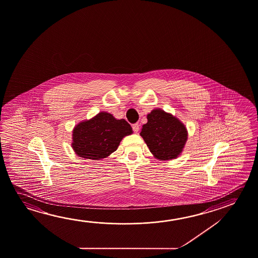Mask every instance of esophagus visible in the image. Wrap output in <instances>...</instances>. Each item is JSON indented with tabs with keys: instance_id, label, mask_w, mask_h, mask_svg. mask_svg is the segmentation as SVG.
I'll return each mask as SVG.
<instances>
[{
	"instance_id": "esophagus-1",
	"label": "esophagus",
	"mask_w": 258,
	"mask_h": 258,
	"mask_svg": "<svg viewBox=\"0 0 258 258\" xmlns=\"http://www.w3.org/2000/svg\"><path fill=\"white\" fill-rule=\"evenodd\" d=\"M132 128H133V131H134L135 133H138L139 131H140V124H139V123L133 124V125H132Z\"/></svg>"
}]
</instances>
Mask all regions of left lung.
I'll return each instance as SVG.
<instances>
[{"instance_id": "8db88e82", "label": "left lung", "mask_w": 258, "mask_h": 258, "mask_svg": "<svg viewBox=\"0 0 258 258\" xmlns=\"http://www.w3.org/2000/svg\"><path fill=\"white\" fill-rule=\"evenodd\" d=\"M140 136L154 157L161 161L172 160L182 154L188 140L185 125L175 116L156 108L147 116Z\"/></svg>"}]
</instances>
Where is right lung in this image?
I'll return each mask as SVG.
<instances>
[{
    "instance_id": "obj_1",
    "label": "right lung",
    "mask_w": 258,
    "mask_h": 258,
    "mask_svg": "<svg viewBox=\"0 0 258 258\" xmlns=\"http://www.w3.org/2000/svg\"><path fill=\"white\" fill-rule=\"evenodd\" d=\"M132 133V127L124 118L117 119L107 111H101L75 126L72 148L82 158L101 160L116 151L123 138Z\"/></svg>"
}]
</instances>
